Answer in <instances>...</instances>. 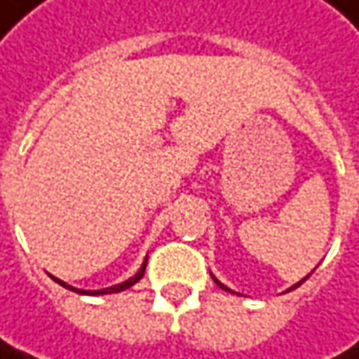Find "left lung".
<instances>
[{
    "label": "left lung",
    "instance_id": "1",
    "mask_svg": "<svg viewBox=\"0 0 359 359\" xmlns=\"http://www.w3.org/2000/svg\"><path fill=\"white\" fill-rule=\"evenodd\" d=\"M312 276V271H310L309 276L304 277V279H300V281H298V283H294V285H292V287H290V290H287V292H292V290H296V287H298V285H302V283H304V281H306V279H309V277ZM213 277V276H212ZM213 281H215V283H217V285H219V287H222V290H226V292H232V290H230V287H226V285H224V283H222V281H219V279H215V277H213ZM232 294H236V292H232ZM238 296H241V294H238Z\"/></svg>",
    "mask_w": 359,
    "mask_h": 359
}]
</instances>
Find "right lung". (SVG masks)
I'll return each instance as SVG.
<instances>
[{
	"mask_svg": "<svg viewBox=\"0 0 359 359\" xmlns=\"http://www.w3.org/2000/svg\"><path fill=\"white\" fill-rule=\"evenodd\" d=\"M146 263L147 259L144 261V265L140 267V271L135 273L133 277H129V279H125L123 283H116V285H111V287H102V290H78V287H74V285H69V283H65V281H61V279H57V277H53L59 285H63V287H67V290H74V292H78V294H83V296H104V294H116V292H123V290H127V287H131V285H135L144 273H146Z\"/></svg>",
	"mask_w": 359,
	"mask_h": 359,
	"instance_id": "obj_1",
	"label": "right lung"
}]
</instances>
